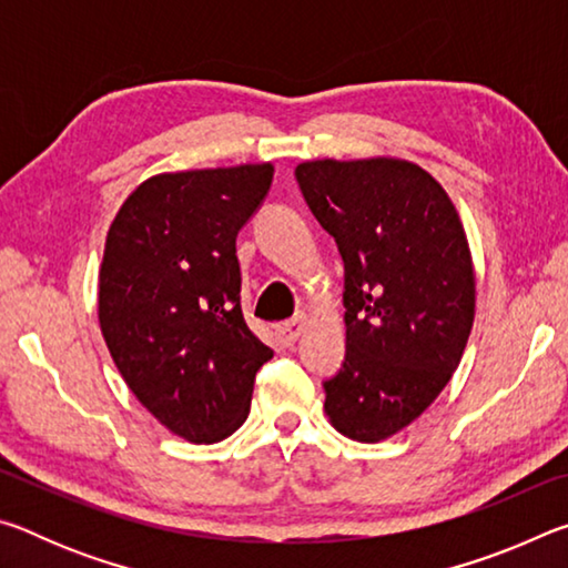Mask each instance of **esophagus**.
I'll return each instance as SVG.
<instances>
[{
	"label": "esophagus",
	"mask_w": 568,
	"mask_h": 568,
	"mask_svg": "<svg viewBox=\"0 0 568 568\" xmlns=\"http://www.w3.org/2000/svg\"><path fill=\"white\" fill-rule=\"evenodd\" d=\"M305 323H307L305 313H297L295 318H291V321H285V323L277 325V335H281V341H283L285 345H293V343L297 341V335H301V333L305 331Z\"/></svg>",
	"instance_id": "obj_1"
}]
</instances>
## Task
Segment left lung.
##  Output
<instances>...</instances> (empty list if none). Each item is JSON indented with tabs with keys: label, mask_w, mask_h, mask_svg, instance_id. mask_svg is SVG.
Returning a JSON list of instances; mask_svg holds the SVG:
<instances>
[{
	"label": "left lung",
	"mask_w": 568,
	"mask_h": 568,
	"mask_svg": "<svg viewBox=\"0 0 568 568\" xmlns=\"http://www.w3.org/2000/svg\"><path fill=\"white\" fill-rule=\"evenodd\" d=\"M345 271V358L323 381L343 436L376 444L416 420L458 368L476 277L454 203L406 160H315L295 168Z\"/></svg>",
	"instance_id": "left-lung-1"
}]
</instances>
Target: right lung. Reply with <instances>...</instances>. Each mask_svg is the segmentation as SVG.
I'll use <instances>...</instances> for the list:
<instances>
[{"label":"right lung","mask_w":568,"mask_h":568,"mask_svg":"<svg viewBox=\"0 0 568 568\" xmlns=\"http://www.w3.org/2000/svg\"><path fill=\"white\" fill-rule=\"evenodd\" d=\"M273 165L155 175L104 243L100 328L138 400L172 434L215 444L243 426L273 358L240 307L235 237L261 210Z\"/></svg>","instance_id":"right-lung-1"}]
</instances>
